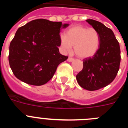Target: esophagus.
I'll return each instance as SVG.
<instances>
[{
	"label": "esophagus",
	"mask_w": 128,
	"mask_h": 128,
	"mask_svg": "<svg viewBox=\"0 0 128 128\" xmlns=\"http://www.w3.org/2000/svg\"><path fill=\"white\" fill-rule=\"evenodd\" d=\"M74 60V59L72 58H70V57H68L67 59V61L68 62H73Z\"/></svg>",
	"instance_id": "34e87169"
}]
</instances>
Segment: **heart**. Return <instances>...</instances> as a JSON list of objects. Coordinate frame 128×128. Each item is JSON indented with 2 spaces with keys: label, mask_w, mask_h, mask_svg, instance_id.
<instances>
[{
  "label": "heart",
  "mask_w": 128,
  "mask_h": 128,
  "mask_svg": "<svg viewBox=\"0 0 128 128\" xmlns=\"http://www.w3.org/2000/svg\"><path fill=\"white\" fill-rule=\"evenodd\" d=\"M60 42L63 51L70 52L72 46H74L76 56L81 58H88L99 50L100 37L94 28L78 25L68 29L66 35H61Z\"/></svg>",
  "instance_id": "1"
}]
</instances>
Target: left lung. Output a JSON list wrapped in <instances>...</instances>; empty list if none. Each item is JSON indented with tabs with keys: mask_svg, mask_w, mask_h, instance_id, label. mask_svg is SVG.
I'll return each instance as SVG.
<instances>
[{
	"mask_svg": "<svg viewBox=\"0 0 128 128\" xmlns=\"http://www.w3.org/2000/svg\"><path fill=\"white\" fill-rule=\"evenodd\" d=\"M86 21L99 32L100 47L94 56L83 60V68L76 76V80L82 88L94 91L114 80L119 70L120 49L112 29L92 19Z\"/></svg>",
	"mask_w": 128,
	"mask_h": 128,
	"instance_id": "left-lung-1",
	"label": "left lung"
}]
</instances>
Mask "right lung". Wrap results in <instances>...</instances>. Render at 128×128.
<instances>
[{
    "label": "right lung",
    "instance_id": "obj_1",
    "mask_svg": "<svg viewBox=\"0 0 128 128\" xmlns=\"http://www.w3.org/2000/svg\"><path fill=\"white\" fill-rule=\"evenodd\" d=\"M68 26L40 18L19 28L9 53L10 67L16 78L31 85L47 83L59 64L68 58L60 53L58 47L60 32Z\"/></svg>",
    "mask_w": 128,
    "mask_h": 128
}]
</instances>
